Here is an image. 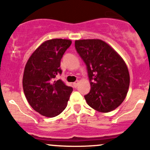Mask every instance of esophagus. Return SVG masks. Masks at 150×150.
<instances>
[{
  "instance_id": "34e87169",
  "label": "esophagus",
  "mask_w": 150,
  "mask_h": 150,
  "mask_svg": "<svg viewBox=\"0 0 150 150\" xmlns=\"http://www.w3.org/2000/svg\"><path fill=\"white\" fill-rule=\"evenodd\" d=\"M78 85V81H76V82L73 83V87L74 88H77Z\"/></svg>"
}]
</instances>
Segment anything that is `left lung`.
I'll list each match as a JSON object with an SVG mask.
<instances>
[{
	"label": "left lung",
	"mask_w": 150,
	"mask_h": 150,
	"mask_svg": "<svg viewBox=\"0 0 150 150\" xmlns=\"http://www.w3.org/2000/svg\"><path fill=\"white\" fill-rule=\"evenodd\" d=\"M75 49L86 64L91 90L84 97L96 111L109 112L125 99L130 75L125 62L107 43L99 39L78 40Z\"/></svg>",
	"instance_id": "8db88e82"
}]
</instances>
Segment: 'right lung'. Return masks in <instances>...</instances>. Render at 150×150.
<instances>
[{
    "instance_id": "add662e5",
    "label": "right lung",
    "mask_w": 150,
    "mask_h": 150,
    "mask_svg": "<svg viewBox=\"0 0 150 150\" xmlns=\"http://www.w3.org/2000/svg\"><path fill=\"white\" fill-rule=\"evenodd\" d=\"M72 41L51 39L42 43L29 58L25 67L23 90L28 102L40 115L53 117L66 108L72 88L61 80L55 81L62 71L60 62Z\"/></svg>"
}]
</instances>
